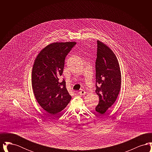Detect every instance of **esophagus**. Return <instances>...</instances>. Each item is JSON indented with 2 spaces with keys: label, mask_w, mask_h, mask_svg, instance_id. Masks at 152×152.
Returning a JSON list of instances; mask_svg holds the SVG:
<instances>
[{
  "label": "esophagus",
  "mask_w": 152,
  "mask_h": 152,
  "mask_svg": "<svg viewBox=\"0 0 152 152\" xmlns=\"http://www.w3.org/2000/svg\"><path fill=\"white\" fill-rule=\"evenodd\" d=\"M78 94H80V95H84V94H86V92L84 91V90H81L80 91H79V92H78Z\"/></svg>",
  "instance_id": "34e87169"
}]
</instances>
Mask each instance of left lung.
<instances>
[{"instance_id":"8db88e82","label":"left lung","mask_w":152,"mask_h":152,"mask_svg":"<svg viewBox=\"0 0 152 152\" xmlns=\"http://www.w3.org/2000/svg\"><path fill=\"white\" fill-rule=\"evenodd\" d=\"M96 93L99 102L96 111L104 114L116 101L119 94L121 76L116 55L105 44L97 41Z\"/></svg>"}]
</instances>
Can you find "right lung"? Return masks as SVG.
Segmentation results:
<instances>
[{"mask_svg": "<svg viewBox=\"0 0 152 152\" xmlns=\"http://www.w3.org/2000/svg\"><path fill=\"white\" fill-rule=\"evenodd\" d=\"M75 42L54 43L43 49L35 59L32 72V86L36 100L51 116H55L67 106L71 96L64 80L59 81L65 57Z\"/></svg>", "mask_w": 152, "mask_h": 152, "instance_id": "1", "label": "right lung"}]
</instances>
